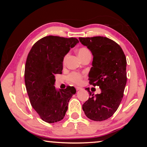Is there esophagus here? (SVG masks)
<instances>
[{"label": "esophagus", "mask_w": 147, "mask_h": 147, "mask_svg": "<svg viewBox=\"0 0 147 147\" xmlns=\"http://www.w3.org/2000/svg\"><path fill=\"white\" fill-rule=\"evenodd\" d=\"M82 88H80V87H76V91H78V90H80V89H82Z\"/></svg>", "instance_id": "1"}]
</instances>
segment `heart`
I'll list each match as a JSON object with an SVG mask.
<instances>
[{"mask_svg": "<svg viewBox=\"0 0 147 147\" xmlns=\"http://www.w3.org/2000/svg\"><path fill=\"white\" fill-rule=\"evenodd\" d=\"M88 54H90V51H89L87 48H85V47L80 48L78 51V55L79 56V58L80 59ZM68 79H69V80L71 82L75 83V84H79L81 82L82 76H81V74H80L79 73H72L71 74H70L69 75Z\"/></svg>", "mask_w": 147, "mask_h": 147, "instance_id": "b5f03b06", "label": "heart"}]
</instances>
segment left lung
Returning <instances> with one entry per match:
<instances>
[{
  "label": "left lung",
  "mask_w": 147,
  "mask_h": 147,
  "mask_svg": "<svg viewBox=\"0 0 147 147\" xmlns=\"http://www.w3.org/2000/svg\"><path fill=\"white\" fill-rule=\"evenodd\" d=\"M79 40L93 56L89 84L101 89L100 94L94 95L86 88L91 97L82 109L91 120H106L117 111L123 97L127 80L126 56L117 43L106 37L79 38Z\"/></svg>",
  "instance_id": "8db88e82"
}]
</instances>
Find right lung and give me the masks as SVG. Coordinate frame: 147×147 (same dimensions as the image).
<instances>
[{"label": "right lung", "instance_id": "add662e5", "mask_svg": "<svg viewBox=\"0 0 147 147\" xmlns=\"http://www.w3.org/2000/svg\"><path fill=\"white\" fill-rule=\"evenodd\" d=\"M78 43L76 38L49 36L37 41L29 52L24 70L26 91L32 106L46 123L62 120L76 93L73 86L58 90L54 83L55 74H61L65 56Z\"/></svg>", "mask_w": 147, "mask_h": 147}]
</instances>
